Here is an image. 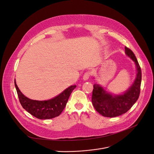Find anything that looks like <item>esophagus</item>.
I'll return each mask as SVG.
<instances>
[{
    "label": "esophagus",
    "mask_w": 154,
    "mask_h": 154,
    "mask_svg": "<svg viewBox=\"0 0 154 154\" xmlns=\"http://www.w3.org/2000/svg\"><path fill=\"white\" fill-rule=\"evenodd\" d=\"M91 75H92V72L88 71L84 74V75H83V79L84 80H87L91 77Z\"/></svg>",
    "instance_id": "esophagus-1"
}]
</instances>
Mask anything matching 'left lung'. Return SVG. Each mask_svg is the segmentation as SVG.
<instances>
[{
	"label": "left lung",
	"instance_id": "obj_1",
	"mask_svg": "<svg viewBox=\"0 0 154 154\" xmlns=\"http://www.w3.org/2000/svg\"><path fill=\"white\" fill-rule=\"evenodd\" d=\"M125 53L135 62L137 75L133 84L123 94L112 95L98 84H94L92 103L96 110L105 117L113 118L125 114L139 98L141 90V69L131 49L125 47Z\"/></svg>",
	"mask_w": 154,
	"mask_h": 154
}]
</instances>
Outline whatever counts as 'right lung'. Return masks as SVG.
Instances as JSON below:
<instances>
[{
	"mask_svg": "<svg viewBox=\"0 0 154 154\" xmlns=\"http://www.w3.org/2000/svg\"><path fill=\"white\" fill-rule=\"evenodd\" d=\"M15 85L20 103L26 111L40 119H52L57 117L64 109L69 97L76 85H72L54 98L47 101H37L26 97L18 88L15 80Z\"/></svg>",
	"mask_w": 154,
	"mask_h": 154,
	"instance_id": "add662e5",
	"label": "right lung"
}]
</instances>
